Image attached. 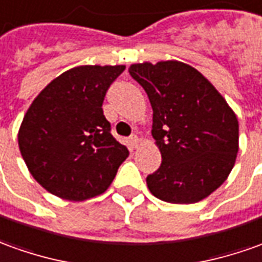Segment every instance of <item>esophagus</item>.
<instances>
[{"label":"esophagus","mask_w":262,"mask_h":262,"mask_svg":"<svg viewBox=\"0 0 262 262\" xmlns=\"http://www.w3.org/2000/svg\"><path fill=\"white\" fill-rule=\"evenodd\" d=\"M128 142H129V148H137V147H138V137H137V135H131V137L128 138Z\"/></svg>","instance_id":"esophagus-1"}]
</instances>
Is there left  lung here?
Wrapping results in <instances>:
<instances>
[{
  "label": "left lung",
  "mask_w": 262,
  "mask_h": 262,
  "mask_svg": "<svg viewBox=\"0 0 262 262\" xmlns=\"http://www.w3.org/2000/svg\"><path fill=\"white\" fill-rule=\"evenodd\" d=\"M129 75L152 107L160 168L147 177L151 194L165 203L192 204L224 183L238 152V120L200 71L180 61L142 62Z\"/></svg>",
  "instance_id": "1"
}]
</instances>
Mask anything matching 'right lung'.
I'll return each mask as SVG.
<instances>
[{
	"label": "right lung",
	"mask_w": 262,
	"mask_h": 262,
	"mask_svg": "<svg viewBox=\"0 0 262 262\" xmlns=\"http://www.w3.org/2000/svg\"><path fill=\"white\" fill-rule=\"evenodd\" d=\"M125 66H81L52 79L24 115L18 145L31 176L68 201L102 194L128 149L111 135L102 102Z\"/></svg>",
	"instance_id": "obj_1"
}]
</instances>
